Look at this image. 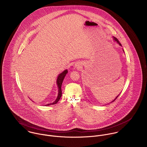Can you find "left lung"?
Here are the masks:
<instances>
[{
  "label": "left lung",
  "instance_id": "8db88e82",
  "mask_svg": "<svg viewBox=\"0 0 147 147\" xmlns=\"http://www.w3.org/2000/svg\"><path fill=\"white\" fill-rule=\"evenodd\" d=\"M114 39H115V41H117V42H118V44H119V45H121V44L120 42H119V40H118V39H117V38H115V37H114ZM119 96V95H118V96H117V97H116V98H115V100H113V101H112V102H114V101H115V100H116V99H117V97H118V96Z\"/></svg>",
  "mask_w": 147,
  "mask_h": 147
}]
</instances>
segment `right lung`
I'll use <instances>...</instances> for the list:
<instances>
[{"instance_id": "1", "label": "right lung", "mask_w": 147, "mask_h": 147, "mask_svg": "<svg viewBox=\"0 0 147 147\" xmlns=\"http://www.w3.org/2000/svg\"><path fill=\"white\" fill-rule=\"evenodd\" d=\"M68 71L67 70H65L63 72H62L61 74H60L57 78V84L58 85V97L57 98V99L54 102L52 103H50V104H48L46 106H49V105H53L56 104L60 99L61 96H62V90H61V86H62V84L63 82V81L64 80V78L65 77V76L66 75Z\"/></svg>"}]
</instances>
